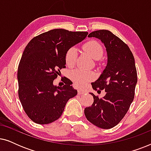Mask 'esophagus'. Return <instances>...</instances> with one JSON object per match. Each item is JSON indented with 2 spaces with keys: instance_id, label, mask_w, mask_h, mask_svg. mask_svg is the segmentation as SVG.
<instances>
[{
  "instance_id": "esophagus-1",
  "label": "esophagus",
  "mask_w": 151,
  "mask_h": 151,
  "mask_svg": "<svg viewBox=\"0 0 151 151\" xmlns=\"http://www.w3.org/2000/svg\"><path fill=\"white\" fill-rule=\"evenodd\" d=\"M78 95H80V96H81V95H84L86 93V92L84 91V90L82 89H79L78 91Z\"/></svg>"
}]
</instances>
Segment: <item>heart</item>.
Listing matches in <instances>:
<instances>
[{
	"label": "heart",
	"mask_w": 151,
	"mask_h": 151,
	"mask_svg": "<svg viewBox=\"0 0 151 151\" xmlns=\"http://www.w3.org/2000/svg\"><path fill=\"white\" fill-rule=\"evenodd\" d=\"M83 48L93 58L99 60L103 55V49L101 45L96 41H89L84 45ZM77 49L71 47L67 51L65 55L66 65L68 67H73L76 63L78 55ZM69 77L73 83L77 86H82L86 82L91 80L94 77L93 73L91 71H84L82 69H75L70 72Z\"/></svg>",
	"instance_id": "b5f03b06"
}]
</instances>
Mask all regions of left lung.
Returning a JSON list of instances; mask_svg holds the SVG:
<instances>
[{"label":"left lung","mask_w":151,"mask_h":151,"mask_svg":"<svg viewBox=\"0 0 151 151\" xmlns=\"http://www.w3.org/2000/svg\"><path fill=\"white\" fill-rule=\"evenodd\" d=\"M88 37L100 40L106 48V67L91 83L94 90L104 89L106 95L99 98L90 93L94 101L84 109V115L96 127L111 129L122 119L133 101L137 82L135 59L128 45L110 31H95Z\"/></svg>","instance_id":"1"}]
</instances>
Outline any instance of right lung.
Returning a JSON list of instances; mask_svg holds the SVG:
<instances>
[{
  "label": "right lung",
  "mask_w": 151,
  "mask_h": 151,
  "mask_svg": "<svg viewBox=\"0 0 151 151\" xmlns=\"http://www.w3.org/2000/svg\"><path fill=\"white\" fill-rule=\"evenodd\" d=\"M88 32L55 29L35 37L22 53L18 69V97L26 114L35 123L47 124L63 114L66 103L78 93L66 80L63 86L53 84L65 55L84 40Z\"/></svg>",
  "instance_id": "right-lung-1"
}]
</instances>
